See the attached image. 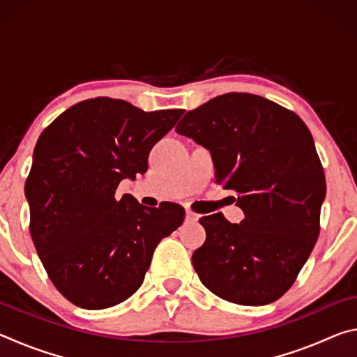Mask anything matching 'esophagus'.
<instances>
[{
  "mask_svg": "<svg viewBox=\"0 0 357 357\" xmlns=\"http://www.w3.org/2000/svg\"><path fill=\"white\" fill-rule=\"evenodd\" d=\"M185 220L187 222H195V220H198V215L193 214L192 211H187V213H185Z\"/></svg>",
  "mask_w": 357,
  "mask_h": 357,
  "instance_id": "1",
  "label": "esophagus"
}]
</instances>
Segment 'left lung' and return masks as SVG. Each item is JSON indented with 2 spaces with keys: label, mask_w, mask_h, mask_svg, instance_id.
Returning a JSON list of instances; mask_svg holds the SVG:
<instances>
[{
  "label": "left lung",
  "mask_w": 357,
  "mask_h": 357,
  "mask_svg": "<svg viewBox=\"0 0 357 357\" xmlns=\"http://www.w3.org/2000/svg\"><path fill=\"white\" fill-rule=\"evenodd\" d=\"M213 154L215 181L238 192L244 220L220 213L200 223L206 241L192 264L204 287L239 305H266L293 285L319 233L326 179L298 114L249 93H228L176 126Z\"/></svg>",
  "instance_id": "left-lung-1"
}]
</instances>
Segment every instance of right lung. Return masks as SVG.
<instances>
[{
  "label": "right lung",
  "mask_w": 357,
  "mask_h": 357,
  "mask_svg": "<svg viewBox=\"0 0 357 357\" xmlns=\"http://www.w3.org/2000/svg\"><path fill=\"white\" fill-rule=\"evenodd\" d=\"M183 113L96 98L40 134L25 184L29 231L53 285L72 304L100 310L130 298L157 244L183 223L178 204L146 208L129 193L114 195L121 181L146 173L151 148Z\"/></svg>",
  "instance_id": "add662e5"
}]
</instances>
